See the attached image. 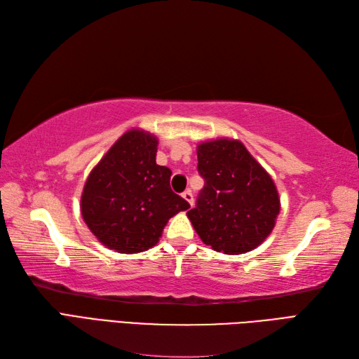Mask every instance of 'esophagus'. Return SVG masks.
<instances>
[{
    "label": "esophagus",
    "instance_id": "34e87169",
    "mask_svg": "<svg viewBox=\"0 0 359 359\" xmlns=\"http://www.w3.org/2000/svg\"><path fill=\"white\" fill-rule=\"evenodd\" d=\"M182 198L186 199L190 205H193V194H191V191H190V190H186V191H184V193H182Z\"/></svg>",
    "mask_w": 359,
    "mask_h": 359
}]
</instances>
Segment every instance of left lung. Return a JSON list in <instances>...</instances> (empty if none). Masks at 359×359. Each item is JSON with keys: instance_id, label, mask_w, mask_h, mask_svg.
I'll use <instances>...</instances> for the list:
<instances>
[{"instance_id": "obj_1", "label": "left lung", "mask_w": 359, "mask_h": 359, "mask_svg": "<svg viewBox=\"0 0 359 359\" xmlns=\"http://www.w3.org/2000/svg\"><path fill=\"white\" fill-rule=\"evenodd\" d=\"M205 180L196 206L187 212L203 244L224 255H243L273 232L280 198L273 178L235 139L198 145Z\"/></svg>"}]
</instances>
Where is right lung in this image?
I'll return each mask as SVG.
<instances>
[{
    "label": "right lung",
    "mask_w": 359,
    "mask_h": 359,
    "mask_svg": "<svg viewBox=\"0 0 359 359\" xmlns=\"http://www.w3.org/2000/svg\"><path fill=\"white\" fill-rule=\"evenodd\" d=\"M157 145L154 135L128 130L86 178L83 222L118 253H140L156 245L170 217L190 208L170 189L172 170L156 163Z\"/></svg>",
    "instance_id": "obj_1"
}]
</instances>
